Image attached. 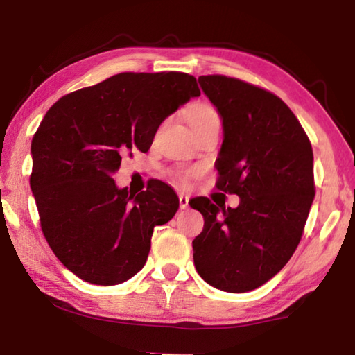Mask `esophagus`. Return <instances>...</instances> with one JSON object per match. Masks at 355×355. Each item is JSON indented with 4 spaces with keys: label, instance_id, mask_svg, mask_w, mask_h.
Instances as JSON below:
<instances>
[{
    "label": "esophagus",
    "instance_id": "34e87169",
    "mask_svg": "<svg viewBox=\"0 0 355 355\" xmlns=\"http://www.w3.org/2000/svg\"><path fill=\"white\" fill-rule=\"evenodd\" d=\"M178 202H180V209H186V208L189 207V199H188V196L180 194V196H178Z\"/></svg>",
    "mask_w": 355,
    "mask_h": 355
}]
</instances>
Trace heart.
I'll return each instance as SVG.
<instances>
[{
	"label": "heart",
	"instance_id": "obj_1",
	"mask_svg": "<svg viewBox=\"0 0 355 355\" xmlns=\"http://www.w3.org/2000/svg\"><path fill=\"white\" fill-rule=\"evenodd\" d=\"M188 122L191 125L192 131H194L202 127H207V125L220 123V117L214 106L205 103V101H200V103H196L191 106V110L188 112ZM173 177H175L177 182H180V184L188 186L192 183V180L197 177V171L196 169L177 171L173 173Z\"/></svg>",
	"mask_w": 355,
	"mask_h": 355
}]
</instances>
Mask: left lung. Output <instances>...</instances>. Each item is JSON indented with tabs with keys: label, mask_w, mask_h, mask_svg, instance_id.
I'll return each mask as SVG.
<instances>
[{
	"label": "left lung",
	"mask_w": 355,
	"mask_h": 355,
	"mask_svg": "<svg viewBox=\"0 0 355 355\" xmlns=\"http://www.w3.org/2000/svg\"><path fill=\"white\" fill-rule=\"evenodd\" d=\"M224 127L216 188L239 196L238 208L194 199L205 224L192 241L200 277L228 293L266 284L302 238L315 197L313 150L277 95L224 75L199 76Z\"/></svg>",
	"instance_id": "obj_1"
}]
</instances>
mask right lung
<instances>
[{
	"label": "right lung",
	"instance_id": "obj_1",
	"mask_svg": "<svg viewBox=\"0 0 355 355\" xmlns=\"http://www.w3.org/2000/svg\"><path fill=\"white\" fill-rule=\"evenodd\" d=\"M199 95L183 71H125L64 95L45 114L29 184L48 245L80 279L117 285L144 268L153 228L173 218L178 197L159 180L135 196L112 175L123 155L148 152L161 122Z\"/></svg>",
	"mask_w": 355,
	"mask_h": 355
}]
</instances>
